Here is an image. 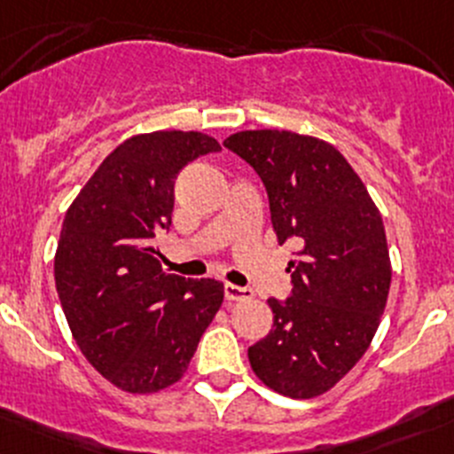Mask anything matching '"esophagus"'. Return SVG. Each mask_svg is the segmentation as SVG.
<instances>
[{
  "label": "esophagus",
  "mask_w": 454,
  "mask_h": 454,
  "mask_svg": "<svg viewBox=\"0 0 454 454\" xmlns=\"http://www.w3.org/2000/svg\"><path fill=\"white\" fill-rule=\"evenodd\" d=\"M251 288L236 286V284H225V299L227 301H240V299H251Z\"/></svg>",
  "instance_id": "esophagus-1"
}]
</instances>
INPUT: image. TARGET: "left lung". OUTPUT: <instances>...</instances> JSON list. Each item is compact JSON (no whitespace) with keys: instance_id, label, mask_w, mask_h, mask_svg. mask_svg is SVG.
<instances>
[{"instance_id":"obj_1","label":"left lung","mask_w":454,"mask_h":454,"mask_svg":"<svg viewBox=\"0 0 454 454\" xmlns=\"http://www.w3.org/2000/svg\"><path fill=\"white\" fill-rule=\"evenodd\" d=\"M225 146L245 159L269 194L293 291L270 297L273 330L249 348L255 376L278 394L308 400L332 389L376 334L391 284L385 225L345 157L291 130H242Z\"/></svg>"}]
</instances>
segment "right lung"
<instances>
[{
	"label": "right lung",
	"instance_id": "obj_1",
	"mask_svg": "<svg viewBox=\"0 0 454 454\" xmlns=\"http://www.w3.org/2000/svg\"><path fill=\"white\" fill-rule=\"evenodd\" d=\"M218 151L196 130L135 135L65 214L54 258L60 306L87 361L129 394L179 380L225 297L216 279L163 273L153 247L172 225L176 175Z\"/></svg>",
	"mask_w": 454,
	"mask_h": 454
}]
</instances>
